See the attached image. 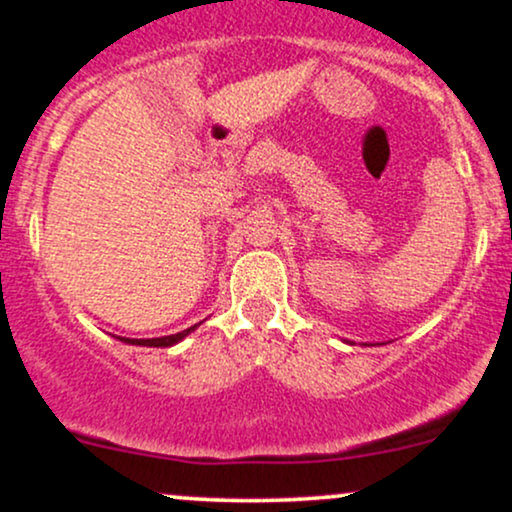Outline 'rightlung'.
<instances>
[{
    "instance_id": "add662e5",
    "label": "right lung",
    "mask_w": 512,
    "mask_h": 512,
    "mask_svg": "<svg viewBox=\"0 0 512 512\" xmlns=\"http://www.w3.org/2000/svg\"><path fill=\"white\" fill-rule=\"evenodd\" d=\"M195 327H197V325H192V327H187V330H182V332H178V334H170V337H156V339H122V342L137 344V346H173V344H178L182 337H187V334L195 330Z\"/></svg>"
}]
</instances>
